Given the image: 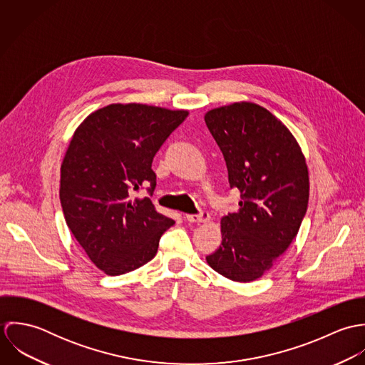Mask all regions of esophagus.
<instances>
[{
	"mask_svg": "<svg viewBox=\"0 0 365 365\" xmlns=\"http://www.w3.org/2000/svg\"><path fill=\"white\" fill-rule=\"evenodd\" d=\"M185 217L188 222H192V223H207L210 219L208 212H205V210L198 215H187Z\"/></svg>",
	"mask_w": 365,
	"mask_h": 365,
	"instance_id": "1",
	"label": "esophagus"
}]
</instances>
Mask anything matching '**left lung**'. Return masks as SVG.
Returning a JSON list of instances; mask_svg holds the SVG:
<instances>
[{"instance_id": "obj_1", "label": "left lung", "mask_w": 365, "mask_h": 365, "mask_svg": "<svg viewBox=\"0 0 365 365\" xmlns=\"http://www.w3.org/2000/svg\"><path fill=\"white\" fill-rule=\"evenodd\" d=\"M205 123L222 150L240 208L220 220L222 243L210 268L237 281H256L289 247L308 209L309 173L294 135L255 103L213 108Z\"/></svg>"}]
</instances>
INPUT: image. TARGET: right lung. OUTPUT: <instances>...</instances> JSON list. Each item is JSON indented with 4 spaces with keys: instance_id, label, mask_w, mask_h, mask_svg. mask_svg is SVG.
<instances>
[{
    "instance_id": "obj_1",
    "label": "right lung",
    "mask_w": 365,
    "mask_h": 365,
    "mask_svg": "<svg viewBox=\"0 0 365 365\" xmlns=\"http://www.w3.org/2000/svg\"><path fill=\"white\" fill-rule=\"evenodd\" d=\"M187 116L185 109L110 104L76 129L60 167V202L76 240L105 274L149 262L174 225L150 198L132 197L145 185L153 192V157Z\"/></svg>"
}]
</instances>
